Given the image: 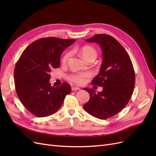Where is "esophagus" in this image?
I'll use <instances>...</instances> for the list:
<instances>
[{
  "instance_id": "34e87169",
  "label": "esophagus",
  "mask_w": 156,
  "mask_h": 156,
  "mask_svg": "<svg viewBox=\"0 0 156 156\" xmlns=\"http://www.w3.org/2000/svg\"><path fill=\"white\" fill-rule=\"evenodd\" d=\"M79 90H80V88H78V87H72V91Z\"/></svg>"
}]
</instances>
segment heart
Returning a JSON list of instances; mask_svg holds the SVG:
<instances>
[{
	"instance_id": "1",
	"label": "heart",
	"mask_w": 156,
	"mask_h": 156,
	"mask_svg": "<svg viewBox=\"0 0 156 156\" xmlns=\"http://www.w3.org/2000/svg\"><path fill=\"white\" fill-rule=\"evenodd\" d=\"M80 55L86 61L90 58H96L97 56V52L96 49L90 45H84L79 50ZM70 53H68L66 54L62 58V62H66L67 60L69 58ZM90 76V72H80L73 73L68 77L70 81L74 82L78 84H83L87 81V78Z\"/></svg>"
}]
</instances>
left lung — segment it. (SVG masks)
Instances as JSON below:
<instances>
[{"label": "left lung", "instance_id": "8db88e82", "mask_svg": "<svg viewBox=\"0 0 156 156\" xmlns=\"http://www.w3.org/2000/svg\"><path fill=\"white\" fill-rule=\"evenodd\" d=\"M85 41L101 47L100 73L91 83L102 87L103 90L96 93L92 88H84L90 97L83 107L92 116L107 119L119 112L130 100L135 82L133 64L124 48L111 36L96 34Z\"/></svg>", "mask_w": 156, "mask_h": 156}]
</instances>
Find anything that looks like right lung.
I'll use <instances>...</instances> for the list:
<instances>
[{
    "label": "right lung",
    "mask_w": 156,
    "mask_h": 156,
    "mask_svg": "<svg viewBox=\"0 0 156 156\" xmlns=\"http://www.w3.org/2000/svg\"><path fill=\"white\" fill-rule=\"evenodd\" d=\"M75 40L44 37L34 41L23 52L14 69L15 87L22 104L37 117L53 115L72 90L67 83L51 87V72L60 66V55Z\"/></svg>",
    "instance_id": "add662e5"
}]
</instances>
